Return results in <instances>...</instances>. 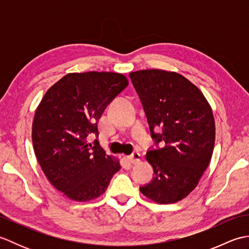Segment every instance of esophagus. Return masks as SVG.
Returning <instances> with one entry per match:
<instances>
[{"instance_id": "esophagus-1", "label": "esophagus", "mask_w": 249, "mask_h": 249, "mask_svg": "<svg viewBox=\"0 0 249 249\" xmlns=\"http://www.w3.org/2000/svg\"><path fill=\"white\" fill-rule=\"evenodd\" d=\"M140 157H141V156H140V154H139L138 152H133L129 156H127V160H128L131 163H135V162L140 160Z\"/></svg>"}]
</instances>
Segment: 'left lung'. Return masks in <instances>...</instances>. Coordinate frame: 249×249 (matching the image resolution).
Returning <instances> with one entry per match:
<instances>
[{
    "label": "left lung",
    "mask_w": 249,
    "mask_h": 249,
    "mask_svg": "<svg viewBox=\"0 0 249 249\" xmlns=\"http://www.w3.org/2000/svg\"><path fill=\"white\" fill-rule=\"evenodd\" d=\"M129 77L156 145L146 152L154 177L140 192L157 203H174L197 186L209 166L215 143L212 109L200 89L179 73L146 70Z\"/></svg>",
    "instance_id": "obj_1"
}]
</instances>
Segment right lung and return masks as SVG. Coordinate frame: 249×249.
Instances as JSON below:
<instances>
[{
	"instance_id": "add662e5",
	"label": "right lung",
	"mask_w": 249,
	"mask_h": 249,
	"mask_svg": "<svg viewBox=\"0 0 249 249\" xmlns=\"http://www.w3.org/2000/svg\"><path fill=\"white\" fill-rule=\"evenodd\" d=\"M128 86L124 75L73 72L52 86L36 109L32 140L35 155L53 186L75 201L99 197L120 162L100 147L98 121L107 106Z\"/></svg>"
}]
</instances>
